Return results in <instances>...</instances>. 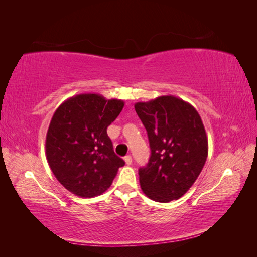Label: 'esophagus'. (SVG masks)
<instances>
[{
  "label": "esophagus",
  "mask_w": 257,
  "mask_h": 257,
  "mask_svg": "<svg viewBox=\"0 0 257 257\" xmlns=\"http://www.w3.org/2000/svg\"><path fill=\"white\" fill-rule=\"evenodd\" d=\"M124 161H125V165H128V166L132 165V163H133L132 156H125L124 157Z\"/></svg>",
  "instance_id": "esophagus-1"
}]
</instances>
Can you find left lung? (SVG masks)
Instances as JSON below:
<instances>
[{
	"instance_id": "1",
	"label": "left lung",
	"mask_w": 257,
	"mask_h": 257,
	"mask_svg": "<svg viewBox=\"0 0 257 257\" xmlns=\"http://www.w3.org/2000/svg\"><path fill=\"white\" fill-rule=\"evenodd\" d=\"M135 109L149 138L151 156L139 169L143 192L156 202L181 198L203 169L209 144L199 112L174 96L136 102Z\"/></svg>"
}]
</instances>
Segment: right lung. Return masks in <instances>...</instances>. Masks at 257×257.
I'll return each mask as SVG.
<instances>
[{
	"mask_svg": "<svg viewBox=\"0 0 257 257\" xmlns=\"http://www.w3.org/2000/svg\"><path fill=\"white\" fill-rule=\"evenodd\" d=\"M121 99L99 94L68 98L54 112L46 134V159L63 187L81 198H94L110 187L124 161L114 155L107 128Z\"/></svg>",
	"mask_w": 257,
	"mask_h": 257,
	"instance_id": "1",
	"label": "right lung"
}]
</instances>
